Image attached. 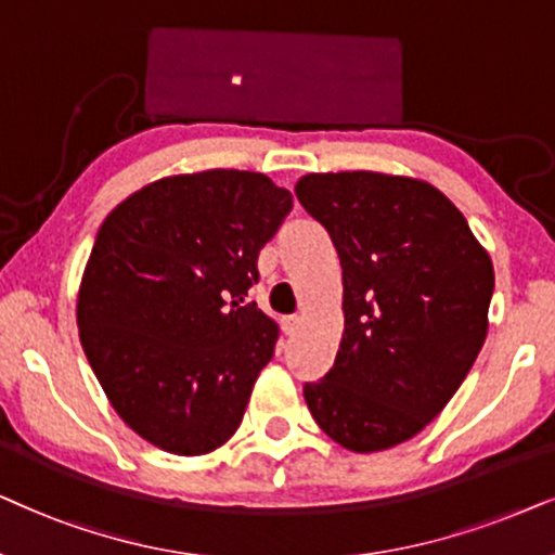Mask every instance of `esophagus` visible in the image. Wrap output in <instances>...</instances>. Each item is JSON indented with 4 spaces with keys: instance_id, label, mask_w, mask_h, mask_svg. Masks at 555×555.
I'll use <instances>...</instances> for the list:
<instances>
[{
    "instance_id": "esophagus-1",
    "label": "esophagus",
    "mask_w": 555,
    "mask_h": 555,
    "mask_svg": "<svg viewBox=\"0 0 555 555\" xmlns=\"http://www.w3.org/2000/svg\"><path fill=\"white\" fill-rule=\"evenodd\" d=\"M282 330H284V335H294V332L299 330V317H297V314L284 317V320H282Z\"/></svg>"
}]
</instances>
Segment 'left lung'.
Wrapping results in <instances>:
<instances>
[{
    "instance_id": "left-lung-1",
    "label": "left lung",
    "mask_w": 555,
    "mask_h": 555,
    "mask_svg": "<svg viewBox=\"0 0 555 555\" xmlns=\"http://www.w3.org/2000/svg\"><path fill=\"white\" fill-rule=\"evenodd\" d=\"M294 192L343 266V343L330 373L305 383V401L350 452L390 449L437 418L475 365L492 261L428 182L327 172L301 177Z\"/></svg>"
}]
</instances>
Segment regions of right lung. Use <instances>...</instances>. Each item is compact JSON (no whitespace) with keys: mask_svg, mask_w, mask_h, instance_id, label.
I'll use <instances>...</instances> for the list:
<instances>
[{"mask_svg":"<svg viewBox=\"0 0 555 555\" xmlns=\"http://www.w3.org/2000/svg\"><path fill=\"white\" fill-rule=\"evenodd\" d=\"M292 210L269 177L208 169L152 182L103 220L78 292L80 345L118 416L165 452L233 437L279 330L258 254Z\"/></svg>","mask_w":555,"mask_h":555,"instance_id":"1","label":"right lung"}]
</instances>
